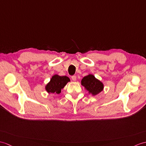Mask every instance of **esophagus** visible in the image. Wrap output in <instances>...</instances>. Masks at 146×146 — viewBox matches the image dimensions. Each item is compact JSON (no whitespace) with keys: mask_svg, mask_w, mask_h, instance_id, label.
I'll return each instance as SVG.
<instances>
[{"mask_svg":"<svg viewBox=\"0 0 146 146\" xmlns=\"http://www.w3.org/2000/svg\"><path fill=\"white\" fill-rule=\"evenodd\" d=\"M72 79L73 81H76V76L73 75L72 76Z\"/></svg>","mask_w":146,"mask_h":146,"instance_id":"34e87169","label":"esophagus"}]
</instances>
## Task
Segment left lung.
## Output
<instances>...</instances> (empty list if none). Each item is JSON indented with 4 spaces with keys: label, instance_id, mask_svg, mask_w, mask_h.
Here are the masks:
<instances>
[{
    "label": "left lung",
    "instance_id": "obj_1",
    "mask_svg": "<svg viewBox=\"0 0 146 146\" xmlns=\"http://www.w3.org/2000/svg\"><path fill=\"white\" fill-rule=\"evenodd\" d=\"M81 84L93 95H96L103 90V84L93 74L84 76L81 80Z\"/></svg>",
    "mask_w": 146,
    "mask_h": 146
}]
</instances>
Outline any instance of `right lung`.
<instances>
[{"mask_svg": "<svg viewBox=\"0 0 146 146\" xmlns=\"http://www.w3.org/2000/svg\"><path fill=\"white\" fill-rule=\"evenodd\" d=\"M70 78L66 76H60L55 74L52 76L50 82L46 84V90L49 93L59 94L66 83L70 81Z\"/></svg>", "mask_w": 146, "mask_h": 146, "instance_id": "add662e5", "label": "right lung"}]
</instances>
